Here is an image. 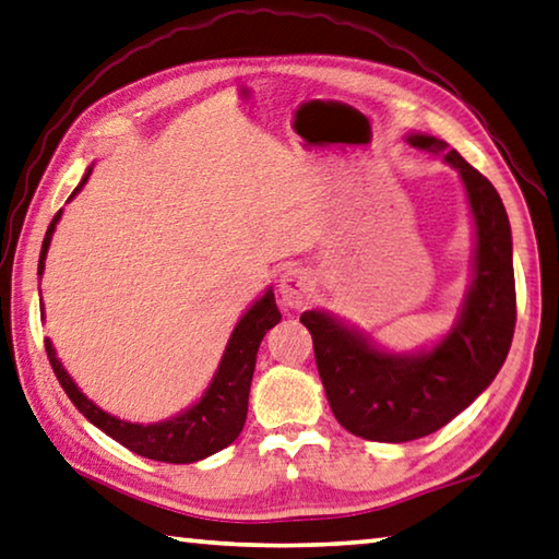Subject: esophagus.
Returning <instances> with one entry per match:
<instances>
[{
    "instance_id": "obj_1",
    "label": "esophagus",
    "mask_w": 559,
    "mask_h": 559,
    "mask_svg": "<svg viewBox=\"0 0 559 559\" xmlns=\"http://www.w3.org/2000/svg\"><path fill=\"white\" fill-rule=\"evenodd\" d=\"M278 290L281 298L286 302L288 308H300L312 298V278L308 269L302 266H290L283 271V276L278 281Z\"/></svg>"
}]
</instances>
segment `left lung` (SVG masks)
<instances>
[{"mask_svg":"<svg viewBox=\"0 0 559 559\" xmlns=\"http://www.w3.org/2000/svg\"><path fill=\"white\" fill-rule=\"evenodd\" d=\"M405 141L460 174L474 219L472 283L452 330L428 349L395 354L330 312L300 314L334 418L373 442L425 438L469 408L503 367L515 328L513 239L499 192L448 141L430 134Z\"/></svg>","mask_w":559,"mask_h":559,"instance_id":"left-lung-1","label":"left lung"}]
</instances>
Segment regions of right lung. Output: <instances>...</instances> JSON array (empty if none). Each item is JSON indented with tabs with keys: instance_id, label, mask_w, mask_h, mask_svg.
I'll list each match as a JSON object with an SVG mask.
<instances>
[{
	"instance_id": "add662e5",
	"label": "right lung",
	"mask_w": 559,
	"mask_h": 559,
	"mask_svg": "<svg viewBox=\"0 0 559 559\" xmlns=\"http://www.w3.org/2000/svg\"><path fill=\"white\" fill-rule=\"evenodd\" d=\"M90 174H93V166L87 168V174L80 180V186L73 190V200L83 186L87 182ZM63 210L56 212L53 222H50L44 237V247H40L38 257V276H44L46 269V253L50 247V239H53V231ZM40 318H44V308H40ZM281 322V310L276 306V298H273V290L269 288L263 296L253 302V306L241 314L235 332L222 354V361L212 377L207 391L202 393L198 403H192L190 408L174 415V418L160 420V423H129L115 418L107 411L99 408L87 395L78 389V383L70 379L63 364L56 357L53 342L46 337V354L50 367H53L56 377L68 393V399L73 401L75 408L85 415V418L107 432L111 440L124 444L127 450L136 452L141 456H148V460L156 462H168V464H192L198 460H205V456L225 450L227 444L239 438L241 428L247 423V411H249V389L253 379V367H257V352L273 324Z\"/></svg>"
}]
</instances>
